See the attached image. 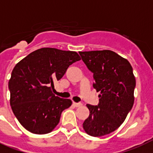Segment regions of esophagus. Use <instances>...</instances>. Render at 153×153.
Wrapping results in <instances>:
<instances>
[{
    "label": "esophagus",
    "mask_w": 153,
    "mask_h": 153,
    "mask_svg": "<svg viewBox=\"0 0 153 153\" xmlns=\"http://www.w3.org/2000/svg\"><path fill=\"white\" fill-rule=\"evenodd\" d=\"M73 105H74V106H76V107H80L82 105V104L80 103V102H73Z\"/></svg>",
    "instance_id": "esophagus-1"
}]
</instances>
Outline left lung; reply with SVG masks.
<instances>
[{
    "mask_svg": "<svg viewBox=\"0 0 153 153\" xmlns=\"http://www.w3.org/2000/svg\"><path fill=\"white\" fill-rule=\"evenodd\" d=\"M79 53L93 73V87L101 92L98 105H86L90 115L82 126L87 134L99 137L116 130L132 109L136 79L129 62L114 51Z\"/></svg>",
    "mask_w": 153,
    "mask_h": 153,
    "instance_id": "left-lung-1",
    "label": "left lung"
}]
</instances>
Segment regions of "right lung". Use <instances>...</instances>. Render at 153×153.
I'll list each match as a JSON object with an SVG mask.
<instances>
[{
    "label": "right lung",
    "instance_id": "add662e5",
    "mask_svg": "<svg viewBox=\"0 0 153 153\" xmlns=\"http://www.w3.org/2000/svg\"><path fill=\"white\" fill-rule=\"evenodd\" d=\"M79 60L75 51L44 48L30 53L13 68L8 82L10 105L27 131L45 134L59 124L62 112L72 102L52 93L54 81L62 79L70 65Z\"/></svg>",
    "mask_w": 153,
    "mask_h": 153
}]
</instances>
